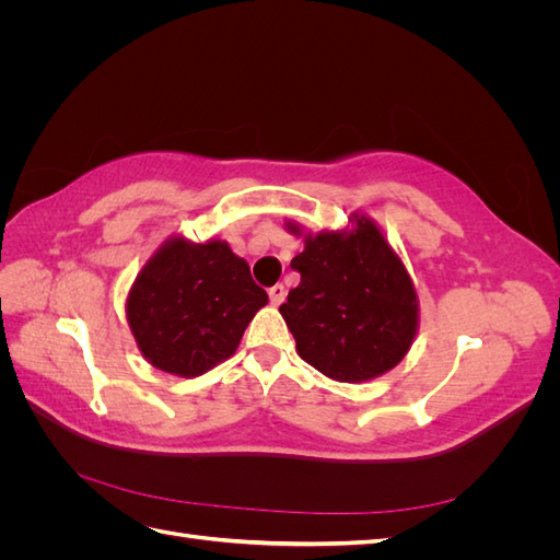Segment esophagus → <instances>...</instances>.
Masks as SVG:
<instances>
[{"label": "esophagus", "instance_id": "34e87169", "mask_svg": "<svg viewBox=\"0 0 560 560\" xmlns=\"http://www.w3.org/2000/svg\"><path fill=\"white\" fill-rule=\"evenodd\" d=\"M284 287L282 284H276V287H270L268 290V299H270V303H273V306H280V303L284 301Z\"/></svg>", "mask_w": 560, "mask_h": 560}]
</instances>
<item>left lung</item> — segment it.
<instances>
[{"instance_id":"left-lung-1","label":"left lung","mask_w":560,"mask_h":560,"mask_svg":"<svg viewBox=\"0 0 560 560\" xmlns=\"http://www.w3.org/2000/svg\"><path fill=\"white\" fill-rule=\"evenodd\" d=\"M284 229L303 238L292 259L301 282L280 306L299 358L338 383H366L395 369L413 346L420 303L381 226L352 212L343 229L311 233L292 219Z\"/></svg>"}]
</instances>
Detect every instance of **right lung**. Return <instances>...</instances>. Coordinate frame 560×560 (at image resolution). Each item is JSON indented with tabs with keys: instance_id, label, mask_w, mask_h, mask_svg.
I'll return each instance as SVG.
<instances>
[{
	"instance_id": "obj_1",
	"label": "right lung",
	"mask_w": 560,
	"mask_h": 560,
	"mask_svg": "<svg viewBox=\"0 0 560 560\" xmlns=\"http://www.w3.org/2000/svg\"><path fill=\"white\" fill-rule=\"evenodd\" d=\"M268 303L226 241L171 235L130 284L126 319L142 358L165 374L196 378L229 360Z\"/></svg>"
}]
</instances>
